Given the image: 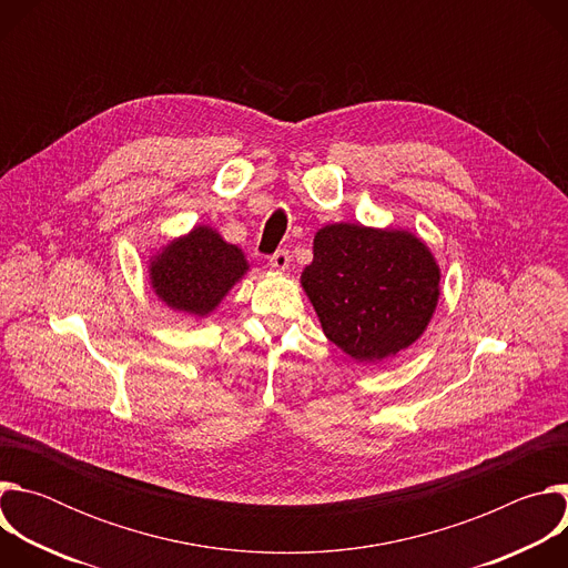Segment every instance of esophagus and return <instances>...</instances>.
Wrapping results in <instances>:
<instances>
[{
	"label": "esophagus",
	"mask_w": 568,
	"mask_h": 568,
	"mask_svg": "<svg viewBox=\"0 0 568 568\" xmlns=\"http://www.w3.org/2000/svg\"><path fill=\"white\" fill-rule=\"evenodd\" d=\"M270 265H272L274 272H287V267H290V254H287L285 250L276 252V254L270 258Z\"/></svg>",
	"instance_id": "1"
}]
</instances>
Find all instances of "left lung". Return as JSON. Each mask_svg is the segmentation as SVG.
Instances as JSON below:
<instances>
[{
	"instance_id": "left-lung-1",
	"label": "left lung",
	"mask_w": 568,
	"mask_h": 568,
	"mask_svg": "<svg viewBox=\"0 0 568 568\" xmlns=\"http://www.w3.org/2000/svg\"><path fill=\"white\" fill-rule=\"evenodd\" d=\"M301 274L318 323L359 364H379L414 346L440 298V265L409 229L333 222L312 242Z\"/></svg>"
}]
</instances>
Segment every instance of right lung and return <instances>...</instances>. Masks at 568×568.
Wrapping results in <instances>:
<instances>
[{
	"label": "right lung",
	"instance_id": "obj_1",
	"mask_svg": "<svg viewBox=\"0 0 568 568\" xmlns=\"http://www.w3.org/2000/svg\"><path fill=\"white\" fill-rule=\"evenodd\" d=\"M250 270L237 245L211 224H195L148 258V283L166 307L206 318Z\"/></svg>",
	"mask_w": 568,
	"mask_h": 568
}]
</instances>
